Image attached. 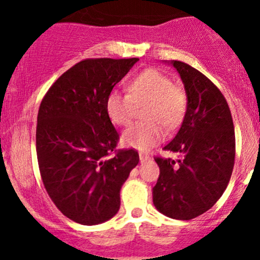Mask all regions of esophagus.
<instances>
[{
	"instance_id": "obj_1",
	"label": "esophagus",
	"mask_w": 260,
	"mask_h": 260,
	"mask_svg": "<svg viewBox=\"0 0 260 260\" xmlns=\"http://www.w3.org/2000/svg\"><path fill=\"white\" fill-rule=\"evenodd\" d=\"M139 157H140V162H146L151 159V157L146 153H139Z\"/></svg>"
}]
</instances>
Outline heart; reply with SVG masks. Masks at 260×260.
Returning a JSON list of instances; mask_svg holds the SVG:
<instances>
[{
    "mask_svg": "<svg viewBox=\"0 0 260 260\" xmlns=\"http://www.w3.org/2000/svg\"><path fill=\"white\" fill-rule=\"evenodd\" d=\"M129 93L113 89L108 94L106 109L114 124L129 125L136 108L147 106L144 119L147 121L133 124L122 133V144L145 151L165 138V129H174L183 120L186 110V95L179 87L159 70L148 69L133 78Z\"/></svg>",
    "mask_w": 260,
    "mask_h": 260,
    "instance_id": "obj_1",
    "label": "heart"
}]
</instances>
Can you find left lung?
<instances>
[{
  "label": "left lung",
  "instance_id": "8db88e82",
  "mask_svg": "<svg viewBox=\"0 0 260 260\" xmlns=\"http://www.w3.org/2000/svg\"><path fill=\"white\" fill-rule=\"evenodd\" d=\"M169 63L184 84L186 110L179 131L163 150L182 158H154L159 177L152 199L166 216L191 220L226 190L235 165V127L226 99L206 76L182 61Z\"/></svg>",
  "mask_w": 260,
  "mask_h": 260
}]
</instances>
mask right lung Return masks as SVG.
Instances as JSON below:
<instances>
[{
	"label": "right lung",
	"mask_w": 260,
	"mask_h": 260,
	"mask_svg": "<svg viewBox=\"0 0 260 260\" xmlns=\"http://www.w3.org/2000/svg\"><path fill=\"white\" fill-rule=\"evenodd\" d=\"M88 59L61 75L38 113L37 156L49 197L70 220L93 226L120 208V189L139 163L135 150L116 151L119 134L108 94L138 62Z\"/></svg>",
	"instance_id": "obj_1"
}]
</instances>
